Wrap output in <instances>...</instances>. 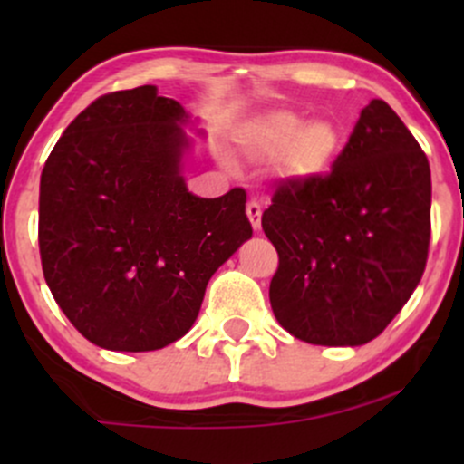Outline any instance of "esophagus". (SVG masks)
<instances>
[{
    "label": "esophagus",
    "mask_w": 464,
    "mask_h": 464,
    "mask_svg": "<svg viewBox=\"0 0 464 464\" xmlns=\"http://www.w3.org/2000/svg\"><path fill=\"white\" fill-rule=\"evenodd\" d=\"M246 216H248L250 225H253L255 231H259V228H262V205H259V202L255 200V198L248 200Z\"/></svg>",
    "instance_id": "esophagus-1"
}]
</instances>
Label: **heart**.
Instances as JSON below:
<instances>
[{
    "mask_svg": "<svg viewBox=\"0 0 464 464\" xmlns=\"http://www.w3.org/2000/svg\"><path fill=\"white\" fill-rule=\"evenodd\" d=\"M237 143L248 157L279 161V172L292 180H314L329 172L344 146L338 121L310 120L295 111H268L242 126Z\"/></svg>",
    "mask_w": 464,
    "mask_h": 464,
    "instance_id": "obj_1",
    "label": "heart"
}]
</instances>
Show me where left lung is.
I'll use <instances>...</instances> for the list:
<instances>
[{"label":"left lung","mask_w":464,"mask_h":464,"mask_svg":"<svg viewBox=\"0 0 464 464\" xmlns=\"http://www.w3.org/2000/svg\"><path fill=\"white\" fill-rule=\"evenodd\" d=\"M432 179L412 132L371 100L327 177L287 179L264 211L279 253L275 318L295 338L360 347L401 312L423 276Z\"/></svg>","instance_id":"8db88e82"}]
</instances>
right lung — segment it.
<instances>
[{
	"mask_svg": "<svg viewBox=\"0 0 464 464\" xmlns=\"http://www.w3.org/2000/svg\"><path fill=\"white\" fill-rule=\"evenodd\" d=\"M189 121L154 84L106 93L45 161V281L73 327L102 349L135 353L183 338L211 276L253 236L246 191L200 198L185 185Z\"/></svg>",
	"mask_w": 464,
	"mask_h": 464,
	"instance_id": "1",
	"label": "right lung"
}]
</instances>
